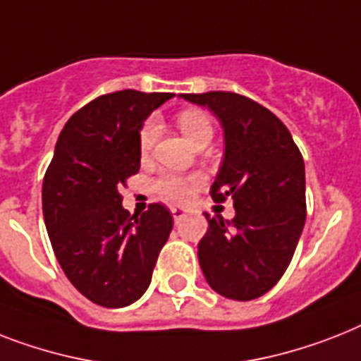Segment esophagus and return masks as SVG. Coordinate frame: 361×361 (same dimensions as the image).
Here are the masks:
<instances>
[{"mask_svg": "<svg viewBox=\"0 0 361 361\" xmlns=\"http://www.w3.org/2000/svg\"><path fill=\"white\" fill-rule=\"evenodd\" d=\"M171 213H172V216H174V222H180L181 219H183V216H185L187 211L183 209V207H172Z\"/></svg>", "mask_w": 361, "mask_h": 361, "instance_id": "esophagus-1", "label": "esophagus"}]
</instances>
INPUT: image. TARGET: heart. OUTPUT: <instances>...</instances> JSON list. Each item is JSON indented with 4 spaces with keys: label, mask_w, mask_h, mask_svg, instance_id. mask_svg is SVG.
I'll return each mask as SVG.
<instances>
[{
    "label": "heart",
    "mask_w": 361,
    "mask_h": 361,
    "mask_svg": "<svg viewBox=\"0 0 361 361\" xmlns=\"http://www.w3.org/2000/svg\"><path fill=\"white\" fill-rule=\"evenodd\" d=\"M178 126L183 131L187 139L195 146L202 142H209L213 139V124L211 118L200 109H185L178 114ZM159 133V122L157 118L146 120L145 128L140 131L139 145L140 150L148 152L154 146L155 137ZM200 183V178L196 176H180V174H165L155 181V189L159 190L161 196H165L169 200L185 202L189 200L195 187Z\"/></svg>",
    "instance_id": "heart-1"
}]
</instances>
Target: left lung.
<instances>
[{
    "label": "left lung",
    "instance_id": "8db88e82",
    "mask_svg": "<svg viewBox=\"0 0 361 361\" xmlns=\"http://www.w3.org/2000/svg\"><path fill=\"white\" fill-rule=\"evenodd\" d=\"M207 107L224 131V155L211 185L215 202L233 200L235 216L206 213L198 263L213 291L252 300L276 286L306 222L302 155L276 114L235 92L181 94Z\"/></svg>",
    "mask_w": 361,
    "mask_h": 361
}]
</instances>
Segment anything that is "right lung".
Returning <instances> with one entry per match:
<instances>
[{
	"instance_id": "add662e5",
	"label": "right lung",
	"mask_w": 361,
	"mask_h": 361,
	"mask_svg": "<svg viewBox=\"0 0 361 361\" xmlns=\"http://www.w3.org/2000/svg\"><path fill=\"white\" fill-rule=\"evenodd\" d=\"M172 96L120 90L92 99L64 124L44 176V222L59 265L98 306L145 295L174 224L161 204L130 215L118 192L140 169L145 120Z\"/></svg>"
}]
</instances>
